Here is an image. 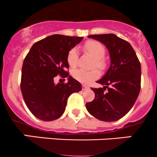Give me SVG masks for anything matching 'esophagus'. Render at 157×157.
Instances as JSON below:
<instances>
[{
	"label": "esophagus",
	"mask_w": 157,
	"mask_h": 157,
	"mask_svg": "<svg viewBox=\"0 0 157 157\" xmlns=\"http://www.w3.org/2000/svg\"><path fill=\"white\" fill-rule=\"evenodd\" d=\"M90 88L88 86H86V85H82V90H88V89Z\"/></svg>",
	"instance_id": "34e87169"
}]
</instances>
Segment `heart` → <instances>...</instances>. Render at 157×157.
I'll return each mask as SVG.
<instances>
[{"label": "heart", "instance_id": "1", "mask_svg": "<svg viewBox=\"0 0 157 157\" xmlns=\"http://www.w3.org/2000/svg\"><path fill=\"white\" fill-rule=\"evenodd\" d=\"M83 48L85 50L95 58L93 67H96L99 69H104L105 63L102 58L105 54V50L103 45L100 42L94 40H90L85 42ZM78 60V52L75 48H72L69 51L67 56V64L71 67L74 68L77 64ZM100 76V72L97 69H93L91 71L84 70H74L72 71V77L77 81L83 83H90L93 80H96Z\"/></svg>", "mask_w": 157, "mask_h": 157}]
</instances>
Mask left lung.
Instances as JSON below:
<instances>
[{
    "mask_svg": "<svg viewBox=\"0 0 157 157\" xmlns=\"http://www.w3.org/2000/svg\"><path fill=\"white\" fill-rule=\"evenodd\" d=\"M88 37L107 47L111 65L105 76L97 81L105 86L91 88L95 93V99L86 104V109L101 121H117L131 110L140 93V61L131 44L115 34L90 35Z\"/></svg>",
    "mask_w": 157,
    "mask_h": 157,
    "instance_id": "1",
    "label": "left lung"
}]
</instances>
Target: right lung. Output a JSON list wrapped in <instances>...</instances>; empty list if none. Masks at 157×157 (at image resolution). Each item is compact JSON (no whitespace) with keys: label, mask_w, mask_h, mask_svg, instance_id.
I'll return each instance as SVG.
<instances>
[{"label":"right lung","mask_w":157,"mask_h":157,"mask_svg":"<svg viewBox=\"0 0 157 157\" xmlns=\"http://www.w3.org/2000/svg\"><path fill=\"white\" fill-rule=\"evenodd\" d=\"M83 37L52 35L34 44L22 67V95L34 116L45 121L58 119L65 110L67 98L82 90L80 82L69 76L67 53ZM58 75L69 77L67 83L55 85Z\"/></svg>","instance_id":"right-lung-1"}]
</instances>
